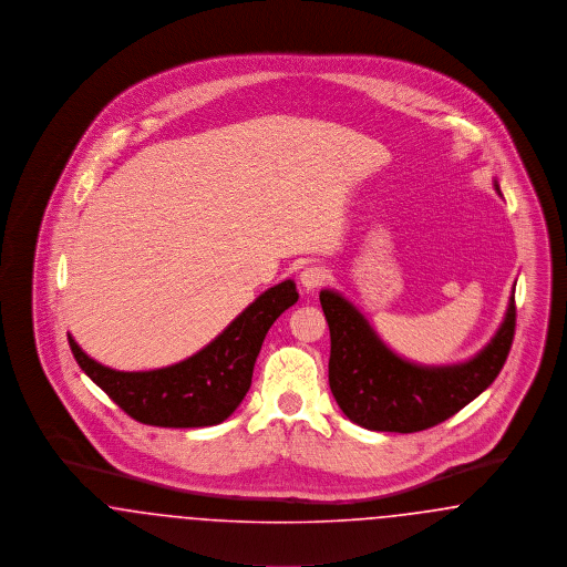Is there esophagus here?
Here are the masks:
<instances>
[{"mask_svg":"<svg viewBox=\"0 0 567 567\" xmlns=\"http://www.w3.org/2000/svg\"><path fill=\"white\" fill-rule=\"evenodd\" d=\"M327 280V271L319 266H308L299 274V285L303 291H315Z\"/></svg>","mask_w":567,"mask_h":567,"instance_id":"obj_1","label":"esophagus"}]
</instances>
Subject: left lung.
Masks as SVG:
<instances>
[{"label": "left lung", "mask_w": 567, "mask_h": 567, "mask_svg": "<svg viewBox=\"0 0 567 567\" xmlns=\"http://www.w3.org/2000/svg\"><path fill=\"white\" fill-rule=\"evenodd\" d=\"M495 190L502 195L495 181ZM331 336L329 386L352 423L372 432L414 433L451 419L502 372L516 323L513 296L485 349L451 365H421L391 351L368 319L338 291L323 289Z\"/></svg>", "instance_id": "left-lung-1"}]
</instances>
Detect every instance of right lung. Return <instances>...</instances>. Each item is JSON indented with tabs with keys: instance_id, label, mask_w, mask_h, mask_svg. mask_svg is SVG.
Here are the masks:
<instances>
[{
	"instance_id": "obj_1",
	"label": "right lung",
	"mask_w": 567,
	"mask_h": 567,
	"mask_svg": "<svg viewBox=\"0 0 567 567\" xmlns=\"http://www.w3.org/2000/svg\"><path fill=\"white\" fill-rule=\"evenodd\" d=\"M297 297L293 280L271 287L202 351L148 372L112 370L91 359L70 333L68 340L82 372L135 421L176 430L210 427L243 404L268 329Z\"/></svg>"
}]
</instances>
